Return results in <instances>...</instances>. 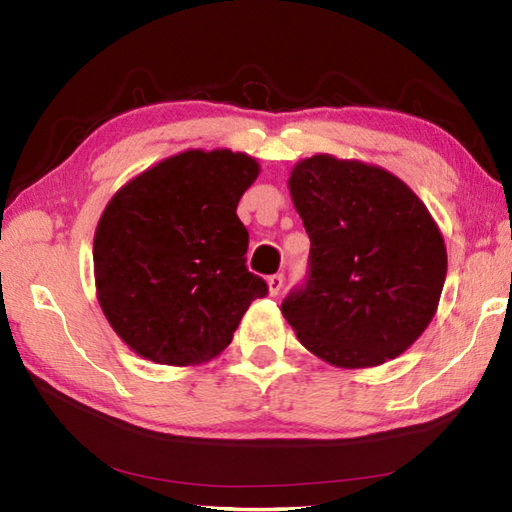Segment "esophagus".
Wrapping results in <instances>:
<instances>
[{"label":"esophagus","instance_id":"1","mask_svg":"<svg viewBox=\"0 0 512 512\" xmlns=\"http://www.w3.org/2000/svg\"><path fill=\"white\" fill-rule=\"evenodd\" d=\"M281 288H284V275H273V277H268V292H270V297H277L279 292H281Z\"/></svg>","mask_w":512,"mask_h":512}]
</instances>
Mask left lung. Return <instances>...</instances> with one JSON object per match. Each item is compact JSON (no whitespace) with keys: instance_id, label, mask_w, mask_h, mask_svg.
<instances>
[{"instance_id":"left-lung-1","label":"left lung","mask_w":512,"mask_h":512,"mask_svg":"<svg viewBox=\"0 0 512 512\" xmlns=\"http://www.w3.org/2000/svg\"><path fill=\"white\" fill-rule=\"evenodd\" d=\"M288 189L310 237L308 284L281 303L301 345L343 369L409 350L447 279V246L424 202L391 171L330 154L299 160Z\"/></svg>"}]
</instances>
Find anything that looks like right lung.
<instances>
[{
    "instance_id": "obj_1",
    "label": "right lung",
    "mask_w": 512,
    "mask_h": 512,
    "mask_svg": "<svg viewBox=\"0 0 512 512\" xmlns=\"http://www.w3.org/2000/svg\"><path fill=\"white\" fill-rule=\"evenodd\" d=\"M259 162L187 149L118 189L94 233L96 299L138 356L191 367L220 356L244 312L268 292L246 268L237 202Z\"/></svg>"
}]
</instances>
